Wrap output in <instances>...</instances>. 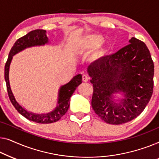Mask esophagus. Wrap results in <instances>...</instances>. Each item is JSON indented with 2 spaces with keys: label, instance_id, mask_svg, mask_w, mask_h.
<instances>
[{
  "label": "esophagus",
  "instance_id": "1",
  "mask_svg": "<svg viewBox=\"0 0 159 159\" xmlns=\"http://www.w3.org/2000/svg\"><path fill=\"white\" fill-rule=\"evenodd\" d=\"M89 79V77L86 74H83L82 75V80L84 82H87Z\"/></svg>",
  "mask_w": 159,
  "mask_h": 159
}]
</instances>
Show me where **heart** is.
<instances>
[{"instance_id": "obj_1", "label": "heart", "mask_w": 159, "mask_h": 159, "mask_svg": "<svg viewBox=\"0 0 159 159\" xmlns=\"http://www.w3.org/2000/svg\"><path fill=\"white\" fill-rule=\"evenodd\" d=\"M104 42V37L99 34H88L84 36L79 42V49L80 52H87L95 50L98 47L101 45L102 42ZM102 52V50H99L97 55H100Z\"/></svg>"}]
</instances>
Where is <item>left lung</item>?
Returning <instances> with one entry per match:
<instances>
[{"instance_id":"obj_1","label":"left lung","mask_w":159,"mask_h":159,"mask_svg":"<svg viewBox=\"0 0 159 159\" xmlns=\"http://www.w3.org/2000/svg\"><path fill=\"white\" fill-rule=\"evenodd\" d=\"M87 70L93 86L91 106L107 123L131 121L151 99L153 62L146 44L135 37L115 54L91 63ZM117 94L120 98L116 97Z\"/></svg>"}]
</instances>
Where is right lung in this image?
I'll return each instance as SVG.
<instances>
[{"mask_svg":"<svg viewBox=\"0 0 159 159\" xmlns=\"http://www.w3.org/2000/svg\"><path fill=\"white\" fill-rule=\"evenodd\" d=\"M46 33V30H36L29 32L24 37L17 39L10 51L8 60L5 65V70H4V76H5L8 97L13 107L18 111V112L21 114L26 119L30 120V121L41 124H49L57 122L66 113L70 106V99L71 96L77 87L82 83L81 74H78L66 84L60 86L58 91L56 107L52 111L48 113L37 114L32 112V111L26 110L16 101L11 89L9 82L10 65L12 61L13 55L21 52L22 50L26 48L36 46H43L48 44L49 39L47 37Z\"/></svg>","mask_w":159,"mask_h":159,"instance_id":"add662e5","label":"right lung"}]
</instances>
